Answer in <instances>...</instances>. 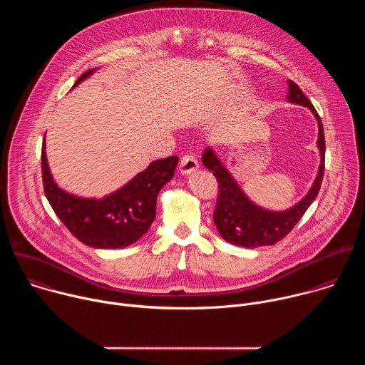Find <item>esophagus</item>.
<instances>
[{
	"instance_id": "esophagus-1",
	"label": "esophagus",
	"mask_w": 365,
	"mask_h": 365,
	"mask_svg": "<svg viewBox=\"0 0 365 365\" xmlns=\"http://www.w3.org/2000/svg\"><path fill=\"white\" fill-rule=\"evenodd\" d=\"M197 168H199V165H197V160L195 155H192V154L182 155V159L179 162V172L182 175H190L195 170H197Z\"/></svg>"
}]
</instances>
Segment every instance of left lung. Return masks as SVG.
Here are the masks:
<instances>
[{"instance_id": "8db88e82", "label": "left lung", "mask_w": 365, "mask_h": 365, "mask_svg": "<svg viewBox=\"0 0 365 365\" xmlns=\"http://www.w3.org/2000/svg\"><path fill=\"white\" fill-rule=\"evenodd\" d=\"M289 82L287 99L293 103L307 107L314 113L319 125V138L318 147L321 150V166L318 176L312 185L309 193L293 207L283 212L266 211L263 207L254 205L240 189L237 182L232 179L230 172L225 169L222 162L217 158L214 150L206 148L202 154V163L206 169H210L218 180L220 195L218 203L214 212V222L224 240L228 242L245 247L255 248L262 245H273L283 240L299 220L304 215L306 210L314 202L319 193L324 170H325V134L324 125L319 114L312 106V102L302 92V89L293 82Z\"/></svg>"}]
</instances>
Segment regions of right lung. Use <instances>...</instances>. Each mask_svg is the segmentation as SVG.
Segmentation results:
<instances>
[{
  "instance_id": "add662e5",
  "label": "right lung",
  "mask_w": 365,
  "mask_h": 365,
  "mask_svg": "<svg viewBox=\"0 0 365 365\" xmlns=\"http://www.w3.org/2000/svg\"><path fill=\"white\" fill-rule=\"evenodd\" d=\"M92 72H83L73 88ZM178 160V155L155 160L120 190L102 199H83L58 187L48 170L43 140V189L55 214L81 242L93 248H124L148 231L155 218L158 193L173 178Z\"/></svg>"
}]
</instances>
